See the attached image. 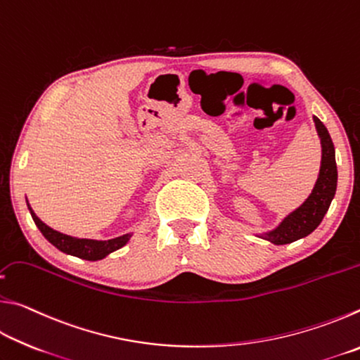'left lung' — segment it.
<instances>
[{
	"instance_id": "obj_1",
	"label": "left lung",
	"mask_w": 360,
	"mask_h": 360,
	"mask_svg": "<svg viewBox=\"0 0 360 360\" xmlns=\"http://www.w3.org/2000/svg\"><path fill=\"white\" fill-rule=\"evenodd\" d=\"M316 130L321 138L322 158H321V169L318 181L313 187L309 197L298 206L295 211L283 219V222L266 233L259 235L260 238L273 243V245H289L300 238L308 236L311 231L318 229L322 222L326 212L328 211L332 200L337 191V163H335V148L332 138L328 135L326 125L316 117H313Z\"/></svg>"
}]
</instances>
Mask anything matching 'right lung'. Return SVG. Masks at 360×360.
<instances>
[{
    "mask_svg": "<svg viewBox=\"0 0 360 360\" xmlns=\"http://www.w3.org/2000/svg\"><path fill=\"white\" fill-rule=\"evenodd\" d=\"M28 210L32 212V217L36 224V227L41 230V233L44 235V238L52 243L53 246L65 254L70 255H76L79 259H85V260H101L105 259L108 254H111L114 251H117L122 246H125L129 243L131 233L117 236V238L112 240H87V238H75V236L60 233V231L53 230L46 225L41 219L34 214V211L32 210V206L28 205Z\"/></svg>",
    "mask_w": 360,
    "mask_h": 360,
    "instance_id": "right-lung-1",
    "label": "right lung"
}]
</instances>
